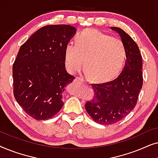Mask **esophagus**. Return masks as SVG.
Returning a JSON list of instances; mask_svg holds the SVG:
<instances>
[{"mask_svg": "<svg viewBox=\"0 0 158 158\" xmlns=\"http://www.w3.org/2000/svg\"><path fill=\"white\" fill-rule=\"evenodd\" d=\"M75 82H77V83H84L83 79V78H81V77H75Z\"/></svg>", "mask_w": 158, "mask_h": 158, "instance_id": "1", "label": "esophagus"}]
</instances>
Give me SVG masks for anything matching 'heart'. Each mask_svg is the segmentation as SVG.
Segmentation results:
<instances>
[{
  "label": "heart",
  "instance_id": "heart-1",
  "mask_svg": "<svg viewBox=\"0 0 158 158\" xmlns=\"http://www.w3.org/2000/svg\"><path fill=\"white\" fill-rule=\"evenodd\" d=\"M127 57L124 42L117 37L94 29H85L75 38V45L67 44L64 62L70 73L85 68L93 80L106 81L121 72Z\"/></svg>",
  "mask_w": 158,
  "mask_h": 158
}]
</instances>
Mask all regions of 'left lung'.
Segmentation results:
<instances>
[{"label": "left lung", "instance_id": "left-lung-1", "mask_svg": "<svg viewBox=\"0 0 158 158\" xmlns=\"http://www.w3.org/2000/svg\"><path fill=\"white\" fill-rule=\"evenodd\" d=\"M111 29L119 34L126 47L125 65L114 81L92 84L94 97L85 103L88 114L94 122L103 125L115 124L132 111L143 83L142 60L137 44L124 30Z\"/></svg>", "mask_w": 158, "mask_h": 158}]
</instances>
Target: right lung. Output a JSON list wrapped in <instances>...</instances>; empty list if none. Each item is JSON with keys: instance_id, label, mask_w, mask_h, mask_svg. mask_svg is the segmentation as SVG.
<instances>
[{"instance_id": "obj_1", "label": "right lung", "mask_w": 158, "mask_h": 158, "mask_svg": "<svg viewBox=\"0 0 158 158\" xmlns=\"http://www.w3.org/2000/svg\"><path fill=\"white\" fill-rule=\"evenodd\" d=\"M76 30L70 25L45 26L19 49L13 64L14 95L36 120L49 119L64 104L62 93L75 78L65 70L64 49Z\"/></svg>"}]
</instances>
